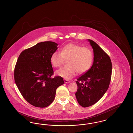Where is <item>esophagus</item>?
Masks as SVG:
<instances>
[{
    "instance_id": "obj_1",
    "label": "esophagus",
    "mask_w": 133,
    "mask_h": 133,
    "mask_svg": "<svg viewBox=\"0 0 133 133\" xmlns=\"http://www.w3.org/2000/svg\"><path fill=\"white\" fill-rule=\"evenodd\" d=\"M64 83H70V81H69V80L66 79H64Z\"/></svg>"
}]
</instances>
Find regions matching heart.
<instances>
[{
	"instance_id": "b5f03b06",
	"label": "heart",
	"mask_w": 133,
	"mask_h": 133,
	"mask_svg": "<svg viewBox=\"0 0 133 133\" xmlns=\"http://www.w3.org/2000/svg\"><path fill=\"white\" fill-rule=\"evenodd\" d=\"M93 58V52L91 49L83 47L73 43L64 46L61 50L55 51L50 57V63L53 67H61L67 59L68 65L58 70L57 76L66 79L73 78L76 72L83 74L90 69Z\"/></svg>"
}]
</instances>
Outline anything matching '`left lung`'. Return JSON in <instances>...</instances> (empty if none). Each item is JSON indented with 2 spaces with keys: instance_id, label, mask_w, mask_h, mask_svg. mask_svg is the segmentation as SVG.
Listing matches in <instances>:
<instances>
[{
  "instance_id": "8db88e82",
  "label": "left lung",
  "mask_w": 133,
  "mask_h": 133,
  "mask_svg": "<svg viewBox=\"0 0 133 133\" xmlns=\"http://www.w3.org/2000/svg\"><path fill=\"white\" fill-rule=\"evenodd\" d=\"M88 40L93 49V63L76 82L78 87L76 97L78 103L84 108L95 104L103 96L109 87L112 72L109 56L95 42Z\"/></svg>"
}]
</instances>
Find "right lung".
Returning <instances> with one entry per match:
<instances>
[{"instance_id": "1", "label": "right lung", "mask_w": 133, "mask_h": 133, "mask_svg": "<svg viewBox=\"0 0 133 133\" xmlns=\"http://www.w3.org/2000/svg\"><path fill=\"white\" fill-rule=\"evenodd\" d=\"M57 46L54 42L39 43L18 56L14 70L15 82L23 98L34 107L50 105L55 99L57 88L64 83L61 77H51L54 70L50 57Z\"/></svg>"}]
</instances>
